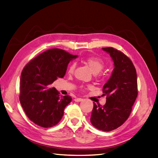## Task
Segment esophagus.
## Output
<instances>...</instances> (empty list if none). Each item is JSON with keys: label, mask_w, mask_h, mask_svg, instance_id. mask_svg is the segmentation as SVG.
Wrapping results in <instances>:
<instances>
[{"label": "esophagus", "mask_w": 158, "mask_h": 158, "mask_svg": "<svg viewBox=\"0 0 158 158\" xmlns=\"http://www.w3.org/2000/svg\"><path fill=\"white\" fill-rule=\"evenodd\" d=\"M83 99H81V98H76V99H74V101H76V102H80V101H82Z\"/></svg>", "instance_id": "obj_1"}]
</instances>
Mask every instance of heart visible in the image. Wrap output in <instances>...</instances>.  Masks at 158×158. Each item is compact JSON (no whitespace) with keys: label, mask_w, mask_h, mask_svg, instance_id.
Instances as JSON below:
<instances>
[{"label":"heart","mask_w":158,"mask_h":158,"mask_svg":"<svg viewBox=\"0 0 158 158\" xmlns=\"http://www.w3.org/2000/svg\"><path fill=\"white\" fill-rule=\"evenodd\" d=\"M85 63L86 64L89 66V68L90 69L92 72L94 73V74L100 72L104 67L103 61L101 60V59L97 57H90L87 58L85 60ZM74 69H75V65L72 64L69 66L68 72L69 73H73Z\"/></svg>","instance_id":"heart-1"}]
</instances>
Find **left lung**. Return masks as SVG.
Masks as SVG:
<instances>
[{
	"label": "left lung",
	"instance_id": "1",
	"mask_svg": "<svg viewBox=\"0 0 158 158\" xmlns=\"http://www.w3.org/2000/svg\"><path fill=\"white\" fill-rule=\"evenodd\" d=\"M110 55L114 68L103 88L107 96L103 107L93 103L90 122L100 131L109 132L120 127L129 117L138 94L137 76L127 55L112 47L102 48Z\"/></svg>",
	"mask_w": 158,
	"mask_h": 158
}]
</instances>
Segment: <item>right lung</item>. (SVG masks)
I'll list each match as a JSON object with an SVG mask.
<instances>
[{"instance_id": "right-lung-1", "label": "right lung", "mask_w": 158, "mask_h": 158, "mask_svg": "<svg viewBox=\"0 0 158 158\" xmlns=\"http://www.w3.org/2000/svg\"><path fill=\"white\" fill-rule=\"evenodd\" d=\"M78 57L66 51L52 48L30 61L21 74L20 103L27 116L40 127L50 128L64 115V109L71 102L69 96L59 97L50 85L64 78L69 63Z\"/></svg>"}]
</instances>
